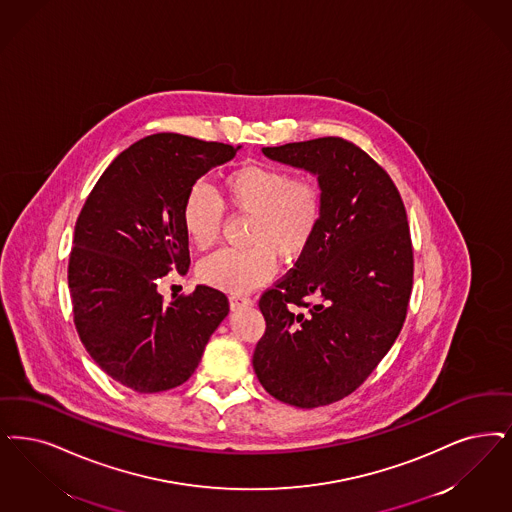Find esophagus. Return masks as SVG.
Returning <instances> with one entry per match:
<instances>
[{
	"instance_id": "obj_1",
	"label": "esophagus",
	"mask_w": 512,
	"mask_h": 512,
	"mask_svg": "<svg viewBox=\"0 0 512 512\" xmlns=\"http://www.w3.org/2000/svg\"><path fill=\"white\" fill-rule=\"evenodd\" d=\"M251 305H253V299H251V297L240 295V293L230 295V307L232 308L251 307Z\"/></svg>"
}]
</instances>
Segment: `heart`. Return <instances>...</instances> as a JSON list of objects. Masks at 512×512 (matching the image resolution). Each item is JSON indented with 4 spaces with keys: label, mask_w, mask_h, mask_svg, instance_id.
I'll use <instances>...</instances> for the list:
<instances>
[{
    "label": "heart",
    "mask_w": 512,
    "mask_h": 512,
    "mask_svg": "<svg viewBox=\"0 0 512 512\" xmlns=\"http://www.w3.org/2000/svg\"><path fill=\"white\" fill-rule=\"evenodd\" d=\"M223 207L249 215V246L221 249L200 265V278L230 293H246L268 282L276 257L301 263L314 246L326 215V190L316 177L297 175L278 165L242 164L219 181V198L194 184L181 207L184 232L192 246L207 249L221 234Z\"/></svg>",
    "instance_id": "obj_1"
}]
</instances>
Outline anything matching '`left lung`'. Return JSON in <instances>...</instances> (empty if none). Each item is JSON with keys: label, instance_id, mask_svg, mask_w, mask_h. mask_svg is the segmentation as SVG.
I'll use <instances>...</instances> for the list:
<instances>
[{"label": "left lung", "instance_id": "left-lung-1", "mask_svg": "<svg viewBox=\"0 0 512 512\" xmlns=\"http://www.w3.org/2000/svg\"><path fill=\"white\" fill-rule=\"evenodd\" d=\"M263 152L316 173L326 215L307 257L259 299L266 329L253 368L276 400L328 406L368 379L404 326L413 286L406 207L389 173L347 139Z\"/></svg>", "mask_w": 512, "mask_h": 512}]
</instances>
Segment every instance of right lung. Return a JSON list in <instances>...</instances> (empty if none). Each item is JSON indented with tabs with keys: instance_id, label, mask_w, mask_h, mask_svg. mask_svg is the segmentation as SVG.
I'll list each match as a JSON object with an SVG mask.
<instances>
[{
	"instance_id": "right-lung-1",
	"label": "right lung",
	"mask_w": 512,
	"mask_h": 512,
	"mask_svg": "<svg viewBox=\"0 0 512 512\" xmlns=\"http://www.w3.org/2000/svg\"><path fill=\"white\" fill-rule=\"evenodd\" d=\"M238 148L179 133L144 137L106 167L83 204L68 261L74 324L97 366L129 389L183 385L228 314L215 287L165 303L156 280L188 270L184 196Z\"/></svg>"
}]
</instances>
